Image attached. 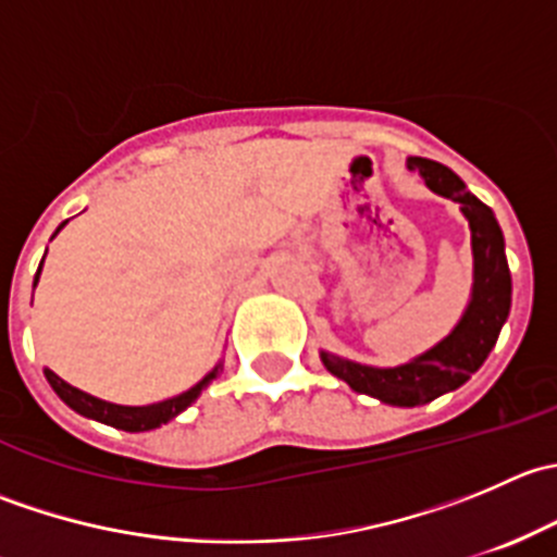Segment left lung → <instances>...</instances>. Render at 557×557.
<instances>
[{
	"instance_id": "1",
	"label": "left lung",
	"mask_w": 557,
	"mask_h": 557,
	"mask_svg": "<svg viewBox=\"0 0 557 557\" xmlns=\"http://www.w3.org/2000/svg\"><path fill=\"white\" fill-rule=\"evenodd\" d=\"M409 170L423 174L425 185L434 194L458 201L460 212L469 221L471 252H474V285H471L469 307L440 345L401 367H363L334 352H320V361L334 377L345 380L356 393H367L393 407H420L463 385L491 356L512 307V274L504 252V234L491 207L469 194L463 180L440 161L414 156L409 159Z\"/></svg>"
}]
</instances>
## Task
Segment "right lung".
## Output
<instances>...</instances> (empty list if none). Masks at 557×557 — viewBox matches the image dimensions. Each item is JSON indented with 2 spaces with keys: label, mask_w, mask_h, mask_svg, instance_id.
<instances>
[{
  "label": "right lung",
  "mask_w": 557,
  "mask_h": 557,
  "mask_svg": "<svg viewBox=\"0 0 557 557\" xmlns=\"http://www.w3.org/2000/svg\"><path fill=\"white\" fill-rule=\"evenodd\" d=\"M64 223L55 228V234L64 228ZM39 272H42V263H39V269L35 274V285L39 280ZM221 369H223V363H218V367L212 369L205 380H199V383H196L194 387H188L185 393L166 398V401L148 404V407H123V404L102 401V398L91 396V393L81 391V387H72L70 383H64V380H61L55 372H50V369H45V377H48L50 387L59 393L61 401H64L66 407L75 409L77 414H83V418L99 420V423H107V425H112V429H121V431H150V429H159V425L170 423V420L177 418L183 409H188L190 404L201 396V391H205V387L210 385L218 374H221Z\"/></svg>",
  "instance_id": "add662e5"
}]
</instances>
